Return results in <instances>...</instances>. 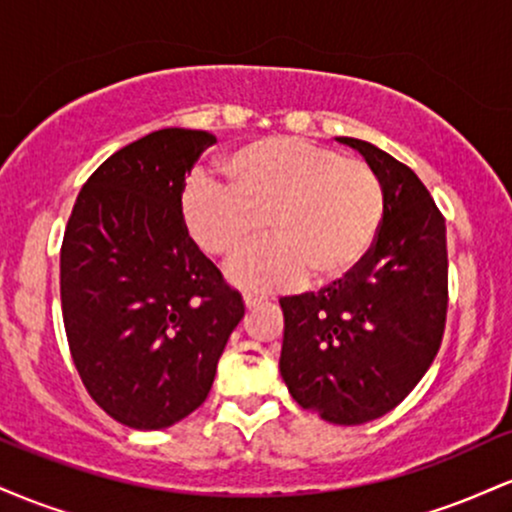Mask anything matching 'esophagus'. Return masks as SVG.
Instances as JSON below:
<instances>
[{
  "label": "esophagus",
  "instance_id": "esophagus-1",
  "mask_svg": "<svg viewBox=\"0 0 512 512\" xmlns=\"http://www.w3.org/2000/svg\"><path fill=\"white\" fill-rule=\"evenodd\" d=\"M243 301H245V305H248V308H255V305H260L264 298L262 296H252V293H245Z\"/></svg>",
  "mask_w": 512,
  "mask_h": 512
}]
</instances>
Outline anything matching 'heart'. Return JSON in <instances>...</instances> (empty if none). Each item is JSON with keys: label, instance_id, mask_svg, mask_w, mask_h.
I'll use <instances>...</instances> for the list:
<instances>
[{"label": "heart", "instance_id": "b5f03b06", "mask_svg": "<svg viewBox=\"0 0 512 512\" xmlns=\"http://www.w3.org/2000/svg\"><path fill=\"white\" fill-rule=\"evenodd\" d=\"M228 182L192 173L182 182L180 219L197 248L233 260L264 233L262 248L231 264L233 284L279 291L332 286L368 257L385 216V187L361 158L298 137L248 142L223 161Z\"/></svg>", "mask_w": 512, "mask_h": 512}]
</instances>
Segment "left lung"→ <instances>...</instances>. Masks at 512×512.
I'll use <instances>...</instances> for the list:
<instances>
[{
  "label": "left lung",
  "instance_id": "left-lung-1",
  "mask_svg": "<svg viewBox=\"0 0 512 512\" xmlns=\"http://www.w3.org/2000/svg\"><path fill=\"white\" fill-rule=\"evenodd\" d=\"M385 216L368 257L339 284L281 298L279 370L303 409L339 426L380 419L424 378L448 315L445 219L409 166L361 139Z\"/></svg>",
  "mask_w": 512,
  "mask_h": 512
}]
</instances>
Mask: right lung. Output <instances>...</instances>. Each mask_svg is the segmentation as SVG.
Returning a JSON list of instances; mask_svg holds the SVG:
<instances>
[{
    "mask_svg": "<svg viewBox=\"0 0 512 512\" xmlns=\"http://www.w3.org/2000/svg\"><path fill=\"white\" fill-rule=\"evenodd\" d=\"M202 129L146 134L93 170L60 252L69 351L93 402L139 431L178 424L204 402L245 305L180 219Z\"/></svg>",
    "mask_w": 512,
    "mask_h": 512,
    "instance_id": "right-lung-1",
    "label": "right lung"
}]
</instances>
